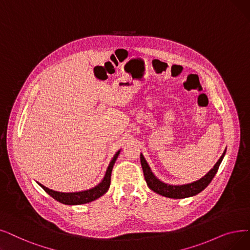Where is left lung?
<instances>
[{
  "mask_svg": "<svg viewBox=\"0 0 250 250\" xmlns=\"http://www.w3.org/2000/svg\"><path fill=\"white\" fill-rule=\"evenodd\" d=\"M225 154H226V150L224 151V153L222 154L218 162H216V164L213 166V167L206 173L204 177L193 183L185 184V185H169V184L161 182L159 179H157L154 176V173L152 172L149 165L147 164V161L144 158L142 153L140 155V159H141V166H142V168H143L146 183L148 187L152 191H154L155 193L162 195V196L165 197L181 199V198H187V197L194 196V195L200 193L209 185V183L211 182V180L215 176L216 171L219 169V167L221 165Z\"/></svg>",
  "mask_w": 250,
  "mask_h": 250,
  "instance_id": "8db88e82",
  "label": "left lung"
}]
</instances>
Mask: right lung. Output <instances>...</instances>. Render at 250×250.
Returning a JSON list of instances; mask_svg holds the SVG:
<instances>
[{
    "mask_svg": "<svg viewBox=\"0 0 250 250\" xmlns=\"http://www.w3.org/2000/svg\"><path fill=\"white\" fill-rule=\"evenodd\" d=\"M121 153V150H118L115 155L113 156L112 160L110 161L109 166L107 167L106 173L103 178V180L98 184V185L95 186L92 189L89 190H84V191H80V192H71V193H63V192H58V191H54L52 189H49L45 187L44 185L39 183V185L44 189L51 197H53L55 200L63 203V204H68V205H78V204H84V203H89L91 201H94L96 199H98L101 197L102 195H104L108 189H109L110 186V179H111V171L113 168V166L115 164V161Z\"/></svg>",
    "mask_w": 250,
    "mask_h": 250,
    "instance_id": "right-lung-1",
    "label": "right lung"
}]
</instances>
